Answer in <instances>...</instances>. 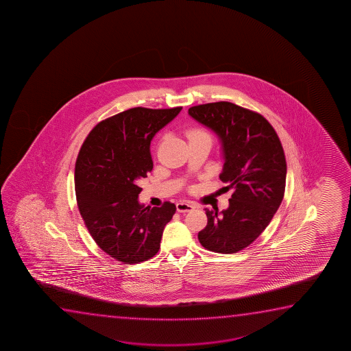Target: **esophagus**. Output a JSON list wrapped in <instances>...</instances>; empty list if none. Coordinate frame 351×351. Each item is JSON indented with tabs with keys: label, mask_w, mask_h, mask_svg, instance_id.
<instances>
[{
	"label": "esophagus",
	"mask_w": 351,
	"mask_h": 351,
	"mask_svg": "<svg viewBox=\"0 0 351 351\" xmlns=\"http://www.w3.org/2000/svg\"><path fill=\"white\" fill-rule=\"evenodd\" d=\"M176 210H178V212H181V213H186V212L193 211L194 206L188 204V202H180L176 204Z\"/></svg>",
	"instance_id": "34e87169"
}]
</instances>
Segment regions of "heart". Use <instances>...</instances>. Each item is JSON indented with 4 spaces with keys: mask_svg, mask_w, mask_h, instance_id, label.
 <instances>
[{
    "mask_svg": "<svg viewBox=\"0 0 351 351\" xmlns=\"http://www.w3.org/2000/svg\"><path fill=\"white\" fill-rule=\"evenodd\" d=\"M188 139H194V138H199V136H210V135L207 134L205 130H192L188 132Z\"/></svg>",
    "mask_w": 351,
    "mask_h": 351,
    "instance_id": "1",
    "label": "heart"
}]
</instances>
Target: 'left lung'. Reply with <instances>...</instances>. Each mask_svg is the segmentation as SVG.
Listing matches in <instances>:
<instances>
[{
    "label": "left lung",
    "instance_id": "left-lung-1",
    "mask_svg": "<svg viewBox=\"0 0 351 351\" xmlns=\"http://www.w3.org/2000/svg\"><path fill=\"white\" fill-rule=\"evenodd\" d=\"M188 114L216 133L224 160L219 178L234 189L226 210L205 208L207 226L197 239L206 250L236 253L259 237L280 206L287 178L283 147L264 116L229 101L192 106Z\"/></svg>",
    "mask_w": 351,
    "mask_h": 351
}]
</instances>
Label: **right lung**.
Masks as SVG:
<instances>
[{"mask_svg": "<svg viewBox=\"0 0 351 351\" xmlns=\"http://www.w3.org/2000/svg\"><path fill=\"white\" fill-rule=\"evenodd\" d=\"M181 110L122 111L99 122L77 154L75 194L82 219L98 247L125 264L157 254L164 226L176 212L169 202L144 207L138 182L154 168L151 140Z\"/></svg>", "mask_w": 351, "mask_h": 351, "instance_id": "add662e5", "label": "right lung"}]
</instances>
